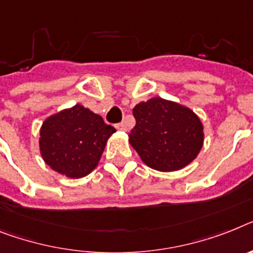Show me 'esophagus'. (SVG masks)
Returning a JSON list of instances; mask_svg holds the SVG:
<instances>
[{
	"label": "esophagus",
	"mask_w": 253,
	"mask_h": 253,
	"mask_svg": "<svg viewBox=\"0 0 253 253\" xmlns=\"http://www.w3.org/2000/svg\"><path fill=\"white\" fill-rule=\"evenodd\" d=\"M116 128L120 131H126L127 130V126L125 122H121V123H117L116 125Z\"/></svg>",
	"instance_id": "1"
}]
</instances>
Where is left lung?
<instances>
[{
    "instance_id": "8db88e82",
    "label": "left lung",
    "mask_w": 253,
    "mask_h": 253,
    "mask_svg": "<svg viewBox=\"0 0 253 253\" xmlns=\"http://www.w3.org/2000/svg\"><path fill=\"white\" fill-rule=\"evenodd\" d=\"M136 125L128 139L146 166L169 172L185 167L203 145V126L189 108L162 97L132 109Z\"/></svg>"
}]
</instances>
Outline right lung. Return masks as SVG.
<instances>
[{"label":"right lung","instance_id":"1","mask_svg":"<svg viewBox=\"0 0 253 253\" xmlns=\"http://www.w3.org/2000/svg\"><path fill=\"white\" fill-rule=\"evenodd\" d=\"M116 128L99 114L76 104L48 117L41 127L40 150L56 172L80 179L97 166L107 140Z\"/></svg>","mask_w":253,"mask_h":253}]
</instances>
